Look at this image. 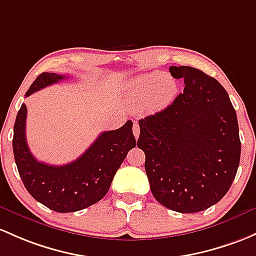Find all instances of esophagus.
<instances>
[{
  "instance_id": "1",
  "label": "esophagus",
  "mask_w": 256,
  "mask_h": 256,
  "mask_svg": "<svg viewBox=\"0 0 256 256\" xmlns=\"http://www.w3.org/2000/svg\"><path fill=\"white\" fill-rule=\"evenodd\" d=\"M132 132H134V136H135V138L136 140L138 138V136H140V125L137 122H134Z\"/></svg>"
}]
</instances>
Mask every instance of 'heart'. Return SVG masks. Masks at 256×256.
<instances>
[{
	"label": "heart",
	"mask_w": 256,
	"mask_h": 256,
	"mask_svg": "<svg viewBox=\"0 0 256 256\" xmlns=\"http://www.w3.org/2000/svg\"><path fill=\"white\" fill-rule=\"evenodd\" d=\"M178 90L176 82L163 72H152L134 80L130 84V96L136 106L147 103L162 106L172 100Z\"/></svg>",
	"instance_id": "obj_1"
}]
</instances>
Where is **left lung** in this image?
<instances>
[{
	"instance_id": "8db88e82",
	"label": "left lung",
	"mask_w": 256,
	"mask_h": 256,
	"mask_svg": "<svg viewBox=\"0 0 256 256\" xmlns=\"http://www.w3.org/2000/svg\"><path fill=\"white\" fill-rule=\"evenodd\" d=\"M184 92L138 121L137 146L146 154L150 192L160 205L194 214L217 204L234 180L240 160L236 110L214 77L190 66H170Z\"/></svg>"
}]
</instances>
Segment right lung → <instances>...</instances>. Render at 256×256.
Returning <instances> with one entry per match:
<instances>
[{"label":"right lung","mask_w":256,"mask_h":256,"mask_svg":"<svg viewBox=\"0 0 256 256\" xmlns=\"http://www.w3.org/2000/svg\"><path fill=\"white\" fill-rule=\"evenodd\" d=\"M64 78L62 74L42 72L26 90V96ZM26 106L22 104L12 141L18 173L26 189L36 201L61 214L80 211L102 200L128 152L136 146L132 121L128 120L118 130L102 132L74 162L50 166L39 162L32 154L26 138Z\"/></svg>","instance_id":"right-lung-1"}]
</instances>
